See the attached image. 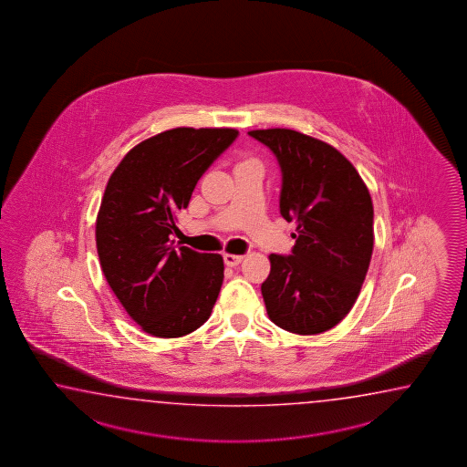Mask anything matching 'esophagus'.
Returning a JSON list of instances; mask_svg holds the SVG:
<instances>
[{"label": "esophagus", "mask_w": 467, "mask_h": 467, "mask_svg": "<svg viewBox=\"0 0 467 467\" xmlns=\"http://www.w3.org/2000/svg\"><path fill=\"white\" fill-rule=\"evenodd\" d=\"M244 260V255H234V254H225L223 262L227 267H237L238 264Z\"/></svg>", "instance_id": "1"}]
</instances>
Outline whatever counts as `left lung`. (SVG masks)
<instances>
[{"instance_id":"left-lung-1","label":"left lung","mask_w":467,"mask_h":467,"mask_svg":"<svg viewBox=\"0 0 467 467\" xmlns=\"http://www.w3.org/2000/svg\"><path fill=\"white\" fill-rule=\"evenodd\" d=\"M282 169L280 213L296 222L292 255L272 254L262 284L268 318L314 336L354 307L374 248V207L364 180L337 149L288 129L252 130Z\"/></svg>"}]
</instances>
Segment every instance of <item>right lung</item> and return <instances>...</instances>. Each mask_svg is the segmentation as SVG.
<instances>
[{"label": "right lung", "mask_w": 467, "mask_h": 467, "mask_svg": "<svg viewBox=\"0 0 467 467\" xmlns=\"http://www.w3.org/2000/svg\"><path fill=\"white\" fill-rule=\"evenodd\" d=\"M235 129L167 130L143 140L113 170L97 215L99 265L150 336H187L209 320L223 282V258L175 247L177 215L230 143Z\"/></svg>", "instance_id": "1"}]
</instances>
